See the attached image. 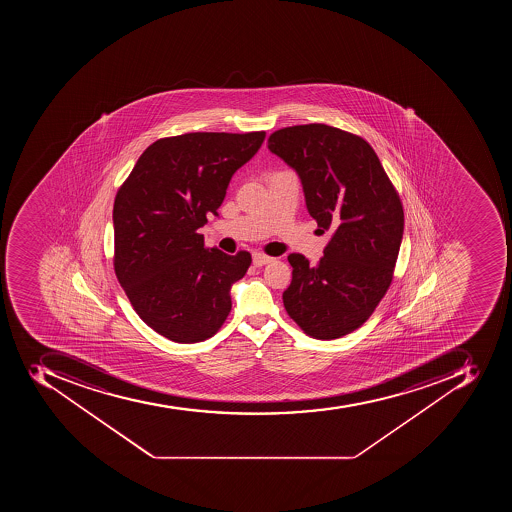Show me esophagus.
I'll use <instances>...</instances> for the list:
<instances>
[{
  "label": "esophagus",
  "instance_id": "esophagus-1",
  "mask_svg": "<svg viewBox=\"0 0 512 512\" xmlns=\"http://www.w3.org/2000/svg\"><path fill=\"white\" fill-rule=\"evenodd\" d=\"M274 261V258H270V256H266V254L262 253H254L253 254V264L256 267L266 266L269 262Z\"/></svg>",
  "mask_w": 512,
  "mask_h": 512
}]
</instances>
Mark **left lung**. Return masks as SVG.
<instances>
[{"label":"left lung","mask_w":512,"mask_h":512,"mask_svg":"<svg viewBox=\"0 0 512 512\" xmlns=\"http://www.w3.org/2000/svg\"><path fill=\"white\" fill-rule=\"evenodd\" d=\"M267 144L296 171L307 211L331 232L315 266L288 256L286 312L312 338H341L367 322L391 285L403 237L399 195L371 145L343 129L290 126Z\"/></svg>","instance_id":"obj_1"}]
</instances>
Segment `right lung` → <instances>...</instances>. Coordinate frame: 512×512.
I'll list each match as a JSON object with an SVG mask.
<instances>
[{"label":"right lung","mask_w":512,"mask_h":512,"mask_svg":"<svg viewBox=\"0 0 512 512\" xmlns=\"http://www.w3.org/2000/svg\"><path fill=\"white\" fill-rule=\"evenodd\" d=\"M264 139V131L158 139L118 190L115 274L137 315L174 343L211 338L232 309L230 290L251 254L208 250L198 229L218 216L230 179Z\"/></svg>","instance_id":"obj_1"}]
</instances>
